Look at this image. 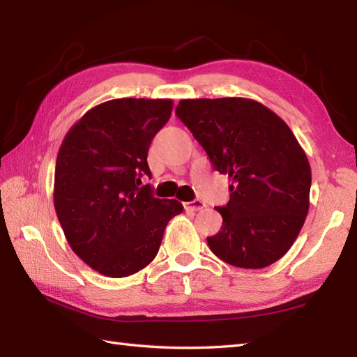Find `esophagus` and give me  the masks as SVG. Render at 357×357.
Listing matches in <instances>:
<instances>
[{
    "mask_svg": "<svg viewBox=\"0 0 357 357\" xmlns=\"http://www.w3.org/2000/svg\"><path fill=\"white\" fill-rule=\"evenodd\" d=\"M184 207L187 210H192V211H198V210H202L206 208V202L201 201V199H195V201H190V202H185Z\"/></svg>",
    "mask_w": 357,
    "mask_h": 357,
    "instance_id": "esophagus-1",
    "label": "esophagus"
}]
</instances>
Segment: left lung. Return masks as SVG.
<instances>
[{"label": "left lung", "instance_id": "obj_1", "mask_svg": "<svg viewBox=\"0 0 357 357\" xmlns=\"http://www.w3.org/2000/svg\"><path fill=\"white\" fill-rule=\"evenodd\" d=\"M176 116L231 179L230 201L216 207L222 227L207 238L219 259L265 268L298 238L310 207L312 169L282 119L247 98L181 100Z\"/></svg>", "mask_w": 357, "mask_h": 357}]
</instances>
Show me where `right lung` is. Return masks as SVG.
Instances as JSON below:
<instances>
[{"mask_svg": "<svg viewBox=\"0 0 357 357\" xmlns=\"http://www.w3.org/2000/svg\"><path fill=\"white\" fill-rule=\"evenodd\" d=\"M172 100L121 98L90 109L59 147L53 202L70 248L89 267L126 278L155 259L164 230L183 213L142 185L151 139L172 116Z\"/></svg>", "mask_w": 357, "mask_h": 357, "instance_id": "obj_1", "label": "right lung"}]
</instances>
